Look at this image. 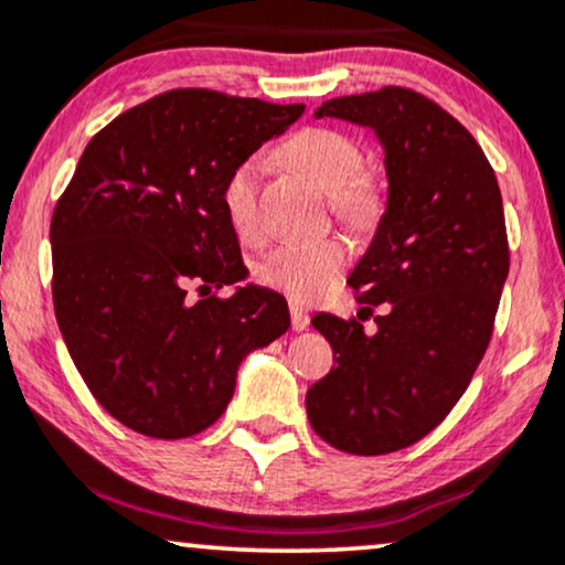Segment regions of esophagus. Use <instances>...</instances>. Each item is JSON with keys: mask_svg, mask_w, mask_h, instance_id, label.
Masks as SVG:
<instances>
[{"mask_svg": "<svg viewBox=\"0 0 565 565\" xmlns=\"http://www.w3.org/2000/svg\"><path fill=\"white\" fill-rule=\"evenodd\" d=\"M289 316H291V329L295 331H305L310 326L308 310L300 308V305H289Z\"/></svg>", "mask_w": 565, "mask_h": 565, "instance_id": "1", "label": "esophagus"}]
</instances>
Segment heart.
Returning <instances> with one entry per match:
<instances>
[{"label":"heart","mask_w":565,"mask_h":565,"mask_svg":"<svg viewBox=\"0 0 565 565\" xmlns=\"http://www.w3.org/2000/svg\"><path fill=\"white\" fill-rule=\"evenodd\" d=\"M281 154L305 175H310L323 192H329V207L339 221L352 228H369L379 221L384 207L382 186L371 173L363 171L365 154L352 136L323 126L302 128L281 147ZM260 175L263 160L257 154H247L234 162L223 179V213L242 239L260 236V217H257ZM348 260V244L337 236L289 242L255 265V278L263 287L281 291L291 302H318L337 287Z\"/></svg>","instance_id":"b5f03b06"}]
</instances>
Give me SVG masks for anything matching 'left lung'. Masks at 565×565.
<instances>
[{
    "label": "left lung",
    "mask_w": 565,
    "mask_h": 565,
    "mask_svg": "<svg viewBox=\"0 0 565 565\" xmlns=\"http://www.w3.org/2000/svg\"><path fill=\"white\" fill-rule=\"evenodd\" d=\"M316 118L371 126L390 200L348 284L358 318H312L334 369L308 390L310 426L350 455L416 445L445 420L489 348L511 268L498 179L468 128L403 86L323 102ZM376 303L369 335L362 321Z\"/></svg>",
    "instance_id": "1"
}]
</instances>
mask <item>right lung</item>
Returning <instances> with one entry per match:
<instances>
[{
	"label": "right lung",
	"mask_w": 565,
	"mask_h": 565,
	"mask_svg": "<svg viewBox=\"0 0 565 565\" xmlns=\"http://www.w3.org/2000/svg\"><path fill=\"white\" fill-rule=\"evenodd\" d=\"M305 105L171 88L92 136L52 213V300L94 399L154 439L205 431L242 358L289 329L281 295L239 287L247 265L221 205L226 173ZM201 291L192 303L188 291Z\"/></svg>",
	"instance_id": "right-lung-1"
}]
</instances>
